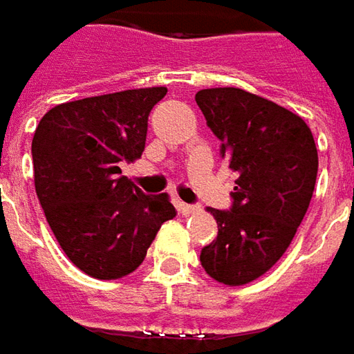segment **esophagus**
<instances>
[{"mask_svg":"<svg viewBox=\"0 0 354 354\" xmlns=\"http://www.w3.org/2000/svg\"><path fill=\"white\" fill-rule=\"evenodd\" d=\"M199 211H201V207H199V205L179 203V213H181V215H185V217H189V215H195V213H199Z\"/></svg>","mask_w":354,"mask_h":354,"instance_id":"34e87169","label":"esophagus"}]
</instances>
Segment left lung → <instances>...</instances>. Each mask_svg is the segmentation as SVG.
Returning a JSON list of instances; mask_svg holds the SVG:
<instances>
[{"instance_id": "left-lung-1", "label": "left lung", "mask_w": 354, "mask_h": 354, "mask_svg": "<svg viewBox=\"0 0 354 354\" xmlns=\"http://www.w3.org/2000/svg\"><path fill=\"white\" fill-rule=\"evenodd\" d=\"M195 101L237 173L231 211L207 209L219 233L203 247L201 265L223 285H247L291 245L315 191L317 145L297 113L245 89H201Z\"/></svg>"}]
</instances>
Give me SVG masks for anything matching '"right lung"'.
Wrapping results in <instances>:
<instances>
[{
	"mask_svg": "<svg viewBox=\"0 0 354 354\" xmlns=\"http://www.w3.org/2000/svg\"><path fill=\"white\" fill-rule=\"evenodd\" d=\"M167 87L127 89L49 109L31 141L35 193L69 261L93 279H121L175 217L167 193L145 195L121 175L141 157L147 119Z\"/></svg>",
	"mask_w": 354,
	"mask_h": 354,
	"instance_id": "obj_1",
	"label": "right lung"
}]
</instances>
